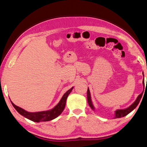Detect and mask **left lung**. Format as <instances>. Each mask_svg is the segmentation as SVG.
Listing matches in <instances>:
<instances>
[{
    "instance_id": "1",
    "label": "left lung",
    "mask_w": 147,
    "mask_h": 147,
    "mask_svg": "<svg viewBox=\"0 0 147 147\" xmlns=\"http://www.w3.org/2000/svg\"><path fill=\"white\" fill-rule=\"evenodd\" d=\"M143 84H144V82H143ZM87 95H88L87 96H88V102L89 106L91 107L92 109H94L93 104L91 102V94H90V92H89V89H88V91H87ZM142 95H143V93L139 94V95L138 96V98H137L136 100L134 102L131 104L130 107H128V108H126L125 109H117V110L115 111V119L123 117L127 115L129 113H130L131 111L134 110V109L136 108L137 106L138 105L139 102H140L141 98L142 97Z\"/></svg>"
}]
</instances>
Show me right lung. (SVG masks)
<instances>
[{"mask_svg": "<svg viewBox=\"0 0 147 147\" xmlns=\"http://www.w3.org/2000/svg\"><path fill=\"white\" fill-rule=\"evenodd\" d=\"M73 88L69 89V90L63 94V96H62L59 102L57 104L53 109H51V110L40 111V112L30 113L25 111L24 109H22L21 108H19V106L15 105L11 101V102L12 104V105H13V106L15 108V109H16L21 115H23L24 117L30 119V120L34 122H36V123H39V122L42 121H51L53 120V119L56 118L57 117H58L62 113V111H63L65 106L67 98L69 94L71 93V91L73 90Z\"/></svg>", "mask_w": 147, "mask_h": 147, "instance_id": "right-lung-1", "label": "right lung"}]
</instances>
